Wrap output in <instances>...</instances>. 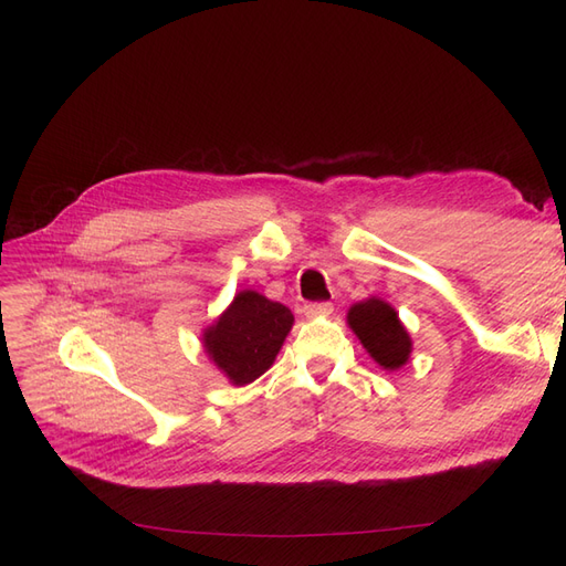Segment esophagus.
Masks as SVG:
<instances>
[{"label":"esophagus","mask_w":566,"mask_h":566,"mask_svg":"<svg viewBox=\"0 0 566 566\" xmlns=\"http://www.w3.org/2000/svg\"><path fill=\"white\" fill-rule=\"evenodd\" d=\"M302 312L306 318H323V316L333 314V304L331 302H312V304H304Z\"/></svg>","instance_id":"esophagus-1"}]
</instances>
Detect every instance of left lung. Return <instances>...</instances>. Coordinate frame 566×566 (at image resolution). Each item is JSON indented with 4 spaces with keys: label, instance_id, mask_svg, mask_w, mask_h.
Segmentation results:
<instances>
[{
    "label": "left lung",
    "instance_id": "left-lung-1",
    "mask_svg": "<svg viewBox=\"0 0 566 566\" xmlns=\"http://www.w3.org/2000/svg\"><path fill=\"white\" fill-rule=\"evenodd\" d=\"M347 325L361 342L368 356L382 370H399L408 364L413 352L406 325L399 318V312L380 297H368L356 302L347 312Z\"/></svg>",
    "mask_w": 566,
    "mask_h": 566
}]
</instances>
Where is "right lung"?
Returning <instances> with one entry per match:
<instances>
[{"label":"right lung","mask_w":566,"mask_h":566,"mask_svg":"<svg viewBox=\"0 0 566 566\" xmlns=\"http://www.w3.org/2000/svg\"><path fill=\"white\" fill-rule=\"evenodd\" d=\"M293 323L285 304L256 290H241L202 331V349L231 385L243 387L273 366Z\"/></svg>","instance_id":"right-lung-1"}]
</instances>
